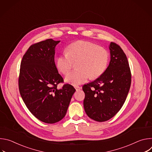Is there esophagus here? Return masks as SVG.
Returning a JSON list of instances; mask_svg holds the SVG:
<instances>
[{
  "label": "esophagus",
  "mask_w": 152,
  "mask_h": 152,
  "mask_svg": "<svg viewBox=\"0 0 152 152\" xmlns=\"http://www.w3.org/2000/svg\"><path fill=\"white\" fill-rule=\"evenodd\" d=\"M75 88L76 91H79L82 88V87H80V86H75Z\"/></svg>",
  "instance_id": "34e87169"
}]
</instances>
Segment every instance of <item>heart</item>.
I'll list each match as a JSON object with an SVG mask.
<instances>
[{
    "label": "heart",
    "mask_w": 152,
    "mask_h": 152,
    "mask_svg": "<svg viewBox=\"0 0 152 152\" xmlns=\"http://www.w3.org/2000/svg\"><path fill=\"white\" fill-rule=\"evenodd\" d=\"M110 55L108 52L93 42L78 41L67 48V52L59 55L56 60L58 70L64 75L67 74L73 66L74 62H77L78 69L69 73L66 81L73 85L85 82L90 77L96 79L106 70Z\"/></svg>",
    "instance_id": "obj_1"
}]
</instances>
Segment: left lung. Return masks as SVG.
<instances>
[{
  "mask_svg": "<svg viewBox=\"0 0 152 152\" xmlns=\"http://www.w3.org/2000/svg\"><path fill=\"white\" fill-rule=\"evenodd\" d=\"M111 61L97 79L84 85V110L91 119L105 121L113 117L123 106L131 84V73L126 54L116 43L109 46Z\"/></svg>",
  "mask_w": 152,
  "mask_h": 152,
  "instance_id": "obj_1",
  "label": "left lung"
}]
</instances>
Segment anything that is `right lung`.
Listing matches in <instances>:
<instances>
[{"label": "right lung", "instance_id": "1", "mask_svg": "<svg viewBox=\"0 0 152 152\" xmlns=\"http://www.w3.org/2000/svg\"><path fill=\"white\" fill-rule=\"evenodd\" d=\"M60 41L48 39L31 45L20 64L18 88L29 111L39 120L52 124L66 114L75 88L64 84L55 63V47Z\"/></svg>", "mask_w": 152, "mask_h": 152}]
</instances>
